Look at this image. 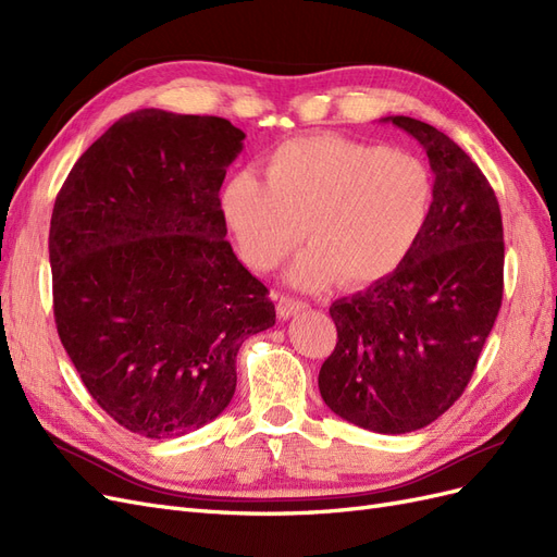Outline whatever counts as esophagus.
<instances>
[{"mask_svg": "<svg viewBox=\"0 0 557 557\" xmlns=\"http://www.w3.org/2000/svg\"><path fill=\"white\" fill-rule=\"evenodd\" d=\"M305 309H307V301L295 299V297H278L276 311H278V318H283V320H288Z\"/></svg>", "mask_w": 557, "mask_h": 557, "instance_id": "34e87169", "label": "esophagus"}]
</instances>
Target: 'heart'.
<instances>
[{
  "mask_svg": "<svg viewBox=\"0 0 557 557\" xmlns=\"http://www.w3.org/2000/svg\"><path fill=\"white\" fill-rule=\"evenodd\" d=\"M434 201L430 166L401 150L342 134L281 144L267 160V183L237 172L221 193V211L242 258L272 272L305 242L288 281L323 290L391 278L428 227Z\"/></svg>",
  "mask_w": 557,
  "mask_h": 557,
  "instance_id": "1",
  "label": "heart"
}]
</instances>
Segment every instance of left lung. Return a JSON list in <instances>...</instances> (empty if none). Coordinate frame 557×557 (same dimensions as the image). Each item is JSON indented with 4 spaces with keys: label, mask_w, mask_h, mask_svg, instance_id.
Returning a JSON list of instances; mask_svg holds the SVG:
<instances>
[{
    "label": "left lung",
    "mask_w": 557,
    "mask_h": 557,
    "mask_svg": "<svg viewBox=\"0 0 557 557\" xmlns=\"http://www.w3.org/2000/svg\"><path fill=\"white\" fill-rule=\"evenodd\" d=\"M383 121L425 148L432 215L391 278L330 307L339 342L318 387L348 423L404 434L448 411L474 374L502 307L504 232L495 190L458 144L409 115Z\"/></svg>",
    "instance_id": "1"
}]
</instances>
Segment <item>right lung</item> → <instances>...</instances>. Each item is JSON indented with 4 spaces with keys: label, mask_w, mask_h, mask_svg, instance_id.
<instances>
[{
    "label": "right lung",
    "mask_w": 557,
    "mask_h": 557,
    "mask_svg": "<svg viewBox=\"0 0 557 557\" xmlns=\"http://www.w3.org/2000/svg\"><path fill=\"white\" fill-rule=\"evenodd\" d=\"M244 139L225 117L139 109L78 158L55 199L60 342L99 407L148 440L221 416L244 339L276 323L218 197Z\"/></svg>",
    "instance_id": "add662e5"
}]
</instances>
